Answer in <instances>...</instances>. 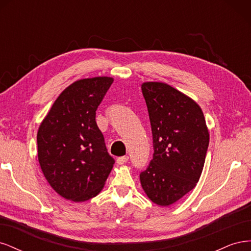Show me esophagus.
Listing matches in <instances>:
<instances>
[{"label":"esophagus","mask_w":251,"mask_h":251,"mask_svg":"<svg viewBox=\"0 0 251 251\" xmlns=\"http://www.w3.org/2000/svg\"><path fill=\"white\" fill-rule=\"evenodd\" d=\"M128 161V157L127 156H121L117 158V163L118 164H125Z\"/></svg>","instance_id":"esophagus-1"}]
</instances>
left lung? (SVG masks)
Segmentation results:
<instances>
[{
  "label": "left lung",
  "mask_w": 251,
  "mask_h": 251,
  "mask_svg": "<svg viewBox=\"0 0 251 251\" xmlns=\"http://www.w3.org/2000/svg\"><path fill=\"white\" fill-rule=\"evenodd\" d=\"M153 134L154 154L140 182L160 206L177 202L196 186L202 174L209 133L201 108L163 82L141 86Z\"/></svg>",
  "instance_id": "8db88e82"
}]
</instances>
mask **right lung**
<instances>
[{"instance_id":"obj_1","label":"right lung","mask_w":251,"mask_h":251,"mask_svg":"<svg viewBox=\"0 0 251 251\" xmlns=\"http://www.w3.org/2000/svg\"><path fill=\"white\" fill-rule=\"evenodd\" d=\"M100 76L73 82L53 103L37 132V157L45 178L67 200L97 196L115 163L95 121L113 83Z\"/></svg>"}]
</instances>
